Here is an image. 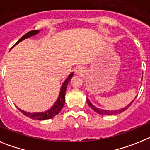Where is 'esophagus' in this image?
Returning <instances> with one entry per match:
<instances>
[{
	"label": "esophagus",
	"instance_id": "34e87169",
	"mask_svg": "<svg viewBox=\"0 0 150 150\" xmlns=\"http://www.w3.org/2000/svg\"><path fill=\"white\" fill-rule=\"evenodd\" d=\"M84 68L81 67V66H78L75 70V74H77V75H82V74L84 73Z\"/></svg>",
	"mask_w": 150,
	"mask_h": 150
}]
</instances>
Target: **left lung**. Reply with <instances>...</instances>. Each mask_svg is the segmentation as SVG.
Wrapping results in <instances>:
<instances>
[{"label": "left lung", "mask_w": 150, "mask_h": 150, "mask_svg": "<svg viewBox=\"0 0 150 150\" xmlns=\"http://www.w3.org/2000/svg\"><path fill=\"white\" fill-rule=\"evenodd\" d=\"M135 98H136V97H135ZM134 100H133V101L131 103L128 104V105H127V106H126V107L123 108V109H119V110H115V111H109V110H103V109H98V108L95 107V106H93V104H92L91 102H90V100H88V99H87V102H88V105H89L90 107H91V109H93V111L98 113V114L103 115H114V114H117V113L122 112H124V111H125V110H126V109H127V107L131 106V103H132L134 102Z\"/></svg>", "instance_id": "obj_1"}]
</instances>
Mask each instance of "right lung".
Instances as JSON below:
<instances>
[{"label": "right lung", "instance_id": "right-lung-1", "mask_svg": "<svg viewBox=\"0 0 150 150\" xmlns=\"http://www.w3.org/2000/svg\"><path fill=\"white\" fill-rule=\"evenodd\" d=\"M39 32L38 30H34V31H30L28 32V33H26L25 35L23 36V37L19 38V41L17 42L15 44L13 45V47L15 45H16L17 44H19L20 41H23L24 39L28 38L29 37H32L33 35H37L38 33ZM73 76V72L72 73L70 74L69 75L67 79H66V81H64V83L62 84V87H61V90H60V93H59V97L57 99V102L54 103L53 106L50 108L49 110L47 111L44 112H35V113H30V112H25L22 109H19V111L23 113V115H25V116L28 117L30 118H32V119H36V120H44V119H49V118H52L53 117L57 115L58 113L60 112L61 109H62L63 106H64L65 104V95H66V88H67V84L69 82L70 79H71V77Z\"/></svg>", "mask_w": 150, "mask_h": 150}]
</instances>
